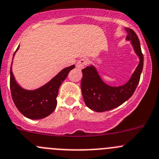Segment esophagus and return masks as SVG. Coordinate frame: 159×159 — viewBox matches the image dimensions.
Masks as SVG:
<instances>
[{"label": "esophagus", "instance_id": "1", "mask_svg": "<svg viewBox=\"0 0 159 159\" xmlns=\"http://www.w3.org/2000/svg\"><path fill=\"white\" fill-rule=\"evenodd\" d=\"M88 65V61L87 59L85 58H81L77 62L76 64V66L77 68H79V69H83V68H85Z\"/></svg>", "mask_w": 159, "mask_h": 159}]
</instances>
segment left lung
<instances>
[{"label":"left lung","instance_id":"1","mask_svg":"<svg viewBox=\"0 0 159 159\" xmlns=\"http://www.w3.org/2000/svg\"><path fill=\"white\" fill-rule=\"evenodd\" d=\"M125 30L128 33L126 39L131 41L134 51L140 59L139 65L129 81L119 87H111L105 84L92 65L84 68L81 89L84 102L90 109L103 112L120 106L131 97L139 84L143 69V54L135 32L129 28H125Z\"/></svg>","mask_w":159,"mask_h":159}]
</instances>
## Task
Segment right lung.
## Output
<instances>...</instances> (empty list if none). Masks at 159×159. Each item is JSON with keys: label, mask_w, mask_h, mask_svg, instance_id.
Masks as SVG:
<instances>
[{"label": "right lung", "mask_w": 159, "mask_h": 159, "mask_svg": "<svg viewBox=\"0 0 159 159\" xmlns=\"http://www.w3.org/2000/svg\"><path fill=\"white\" fill-rule=\"evenodd\" d=\"M74 68L75 65L65 68L41 88L28 91L22 89L17 84L11 67V96L19 111L24 116L30 119H41L51 115L57 106L56 98L58 94L59 88L67 78L70 70Z\"/></svg>", "instance_id": "1"}]
</instances>
